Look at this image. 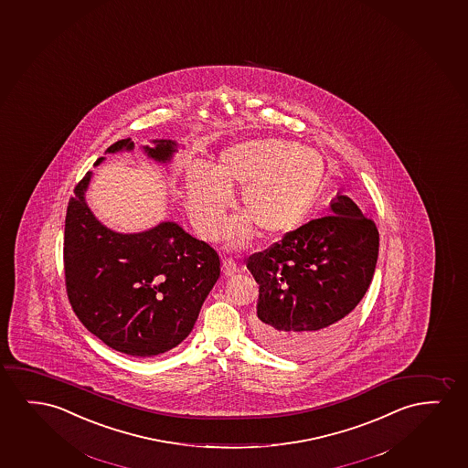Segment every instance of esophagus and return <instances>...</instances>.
Masks as SVG:
<instances>
[{"mask_svg": "<svg viewBox=\"0 0 468 468\" xmlns=\"http://www.w3.org/2000/svg\"><path fill=\"white\" fill-rule=\"evenodd\" d=\"M222 271H224L225 276L237 275L238 271H239V265L233 259H224Z\"/></svg>", "mask_w": 468, "mask_h": 468, "instance_id": "obj_1", "label": "esophagus"}]
</instances>
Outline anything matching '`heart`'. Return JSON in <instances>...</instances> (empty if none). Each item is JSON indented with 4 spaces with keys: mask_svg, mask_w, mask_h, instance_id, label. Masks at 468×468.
<instances>
[{
    "mask_svg": "<svg viewBox=\"0 0 468 468\" xmlns=\"http://www.w3.org/2000/svg\"><path fill=\"white\" fill-rule=\"evenodd\" d=\"M324 186L326 163L320 152L286 139H257L227 148L214 169L193 163L186 169V206L199 233L218 239L233 205L231 192L241 190L244 214L227 229L229 243L239 248L257 231L273 239L297 230Z\"/></svg>",
    "mask_w": 468,
    "mask_h": 468,
    "instance_id": "b5f03b06",
    "label": "heart"
}]
</instances>
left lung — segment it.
Instances as JSON below:
<instances>
[{"instance_id": "obj_1", "label": "left lung", "mask_w": 468, "mask_h": 468, "mask_svg": "<svg viewBox=\"0 0 468 468\" xmlns=\"http://www.w3.org/2000/svg\"><path fill=\"white\" fill-rule=\"evenodd\" d=\"M378 230L346 195L314 218L248 259L259 284L252 329L282 356H310L346 333L378 263Z\"/></svg>"}]
</instances>
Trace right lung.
<instances>
[{
  "instance_id": "add662e5",
  "label": "right lung",
  "mask_w": 468,
  "mask_h": 468,
  "mask_svg": "<svg viewBox=\"0 0 468 468\" xmlns=\"http://www.w3.org/2000/svg\"><path fill=\"white\" fill-rule=\"evenodd\" d=\"M154 144L144 150L161 163L177 150L173 141ZM133 148L134 142L122 139L107 152ZM90 176L78 182L65 216V288L71 308L90 333L116 352L161 355L192 333L220 276L218 254L174 222L131 235L103 227L84 201Z\"/></svg>"
}]
</instances>
